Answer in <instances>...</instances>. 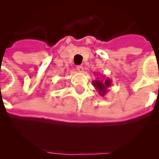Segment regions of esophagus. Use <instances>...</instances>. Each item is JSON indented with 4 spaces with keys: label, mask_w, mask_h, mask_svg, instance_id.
Here are the masks:
<instances>
[{
    "label": "esophagus",
    "mask_w": 159,
    "mask_h": 159,
    "mask_svg": "<svg viewBox=\"0 0 159 159\" xmlns=\"http://www.w3.org/2000/svg\"><path fill=\"white\" fill-rule=\"evenodd\" d=\"M77 70L78 71V72H82L83 71H84V67H83V66H82V65H80V66H77Z\"/></svg>",
    "instance_id": "34e87169"
}]
</instances>
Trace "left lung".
<instances>
[{
    "instance_id": "1",
    "label": "left lung",
    "mask_w": 159,
    "mask_h": 159,
    "mask_svg": "<svg viewBox=\"0 0 159 159\" xmlns=\"http://www.w3.org/2000/svg\"><path fill=\"white\" fill-rule=\"evenodd\" d=\"M98 76V75H97ZM92 85L95 87V89L97 90V92L99 93L100 96L105 97L106 94L109 92V87H111L112 82L110 78H102L101 77H97V79L92 81Z\"/></svg>"
}]
</instances>
